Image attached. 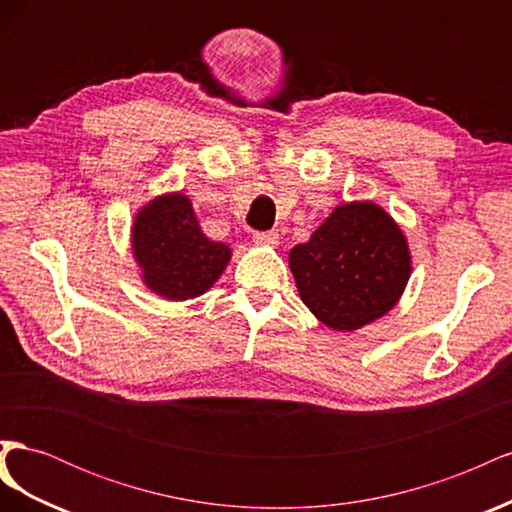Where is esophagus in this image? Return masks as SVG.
<instances>
[{
    "instance_id": "34e87169",
    "label": "esophagus",
    "mask_w": 512,
    "mask_h": 512,
    "mask_svg": "<svg viewBox=\"0 0 512 512\" xmlns=\"http://www.w3.org/2000/svg\"><path fill=\"white\" fill-rule=\"evenodd\" d=\"M254 241L258 245L273 247V245H277V232L275 230H258V232H254Z\"/></svg>"
}]
</instances>
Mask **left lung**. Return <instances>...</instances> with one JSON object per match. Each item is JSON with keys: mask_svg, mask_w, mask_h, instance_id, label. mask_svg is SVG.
Returning a JSON list of instances; mask_svg holds the SVG:
<instances>
[{"mask_svg": "<svg viewBox=\"0 0 512 512\" xmlns=\"http://www.w3.org/2000/svg\"><path fill=\"white\" fill-rule=\"evenodd\" d=\"M288 262L303 303L335 331L384 316L410 277L406 237L374 203L337 207Z\"/></svg>", "mask_w": 512, "mask_h": 512, "instance_id": "1", "label": "left lung"}]
</instances>
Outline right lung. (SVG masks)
Returning a JSON list of instances; mask_svg holds the SVG:
<instances>
[{"mask_svg": "<svg viewBox=\"0 0 512 512\" xmlns=\"http://www.w3.org/2000/svg\"><path fill=\"white\" fill-rule=\"evenodd\" d=\"M132 247L145 284L170 301L209 290L230 260L224 243L203 235L190 198L183 194L160 196L138 213Z\"/></svg>", "mask_w": 512, "mask_h": 512, "instance_id": "1", "label": "right lung"}]
</instances>
